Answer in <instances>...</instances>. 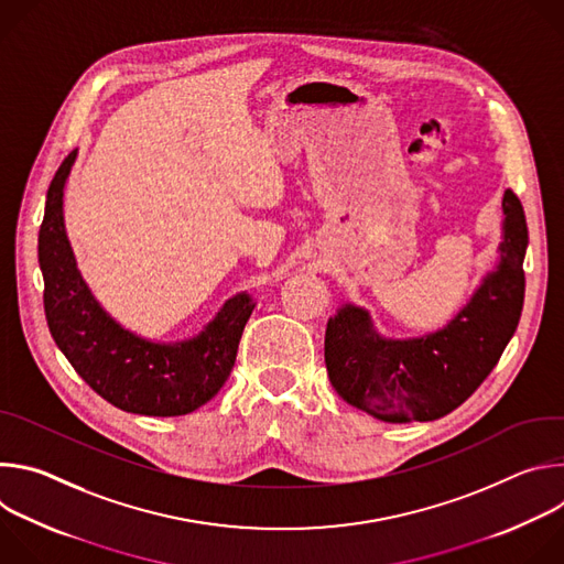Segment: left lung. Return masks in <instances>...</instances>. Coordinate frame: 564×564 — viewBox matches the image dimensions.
I'll use <instances>...</instances> for the list:
<instances>
[{
	"instance_id": "left-lung-1",
	"label": "left lung",
	"mask_w": 564,
	"mask_h": 564,
	"mask_svg": "<svg viewBox=\"0 0 564 564\" xmlns=\"http://www.w3.org/2000/svg\"><path fill=\"white\" fill-rule=\"evenodd\" d=\"M502 207V261L444 330L388 341L372 330L368 312L352 305L328 321V377L350 406L383 422H431L462 406L491 375L522 314L529 243L524 209L511 189Z\"/></svg>"
}]
</instances>
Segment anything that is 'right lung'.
I'll use <instances>...</instances> for the list:
<instances>
[{
    "label": "right lung",
    "instance_id": "right-lung-1",
    "mask_svg": "<svg viewBox=\"0 0 564 564\" xmlns=\"http://www.w3.org/2000/svg\"><path fill=\"white\" fill-rule=\"evenodd\" d=\"M73 160L75 151L48 185L37 238L48 330L75 372L116 409L149 417L187 415L227 381L254 305L248 294L229 299L200 337L176 346L122 330L79 279L64 231L62 189Z\"/></svg>",
    "mask_w": 564,
    "mask_h": 564
}]
</instances>
